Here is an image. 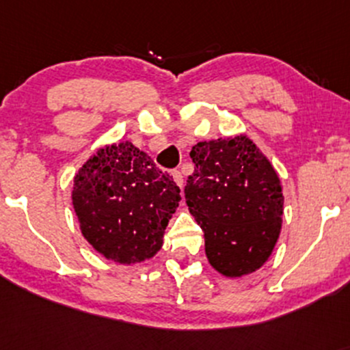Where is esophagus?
Wrapping results in <instances>:
<instances>
[{"instance_id": "esophagus-1", "label": "esophagus", "mask_w": 350, "mask_h": 350, "mask_svg": "<svg viewBox=\"0 0 350 350\" xmlns=\"http://www.w3.org/2000/svg\"><path fill=\"white\" fill-rule=\"evenodd\" d=\"M172 178H174V183L178 184L180 189H183L184 178H183V174H180V171H172Z\"/></svg>"}]
</instances>
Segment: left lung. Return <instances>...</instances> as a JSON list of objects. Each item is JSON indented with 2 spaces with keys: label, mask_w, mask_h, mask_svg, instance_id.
Masks as SVG:
<instances>
[{
  "label": "left lung",
  "mask_w": 350,
  "mask_h": 350,
  "mask_svg": "<svg viewBox=\"0 0 350 350\" xmlns=\"http://www.w3.org/2000/svg\"><path fill=\"white\" fill-rule=\"evenodd\" d=\"M191 158L194 172L184 194L204 232L208 263L230 278L258 270L281 230L276 171L247 136L200 142Z\"/></svg>",
  "instance_id": "1"
}]
</instances>
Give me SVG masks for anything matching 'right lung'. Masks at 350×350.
<instances>
[{
	"label": "right lung",
	"mask_w": 350,
	"mask_h": 350,
	"mask_svg": "<svg viewBox=\"0 0 350 350\" xmlns=\"http://www.w3.org/2000/svg\"><path fill=\"white\" fill-rule=\"evenodd\" d=\"M180 189L133 143L102 148L80 167L72 204L80 230L116 263H138L161 248Z\"/></svg>",
	"instance_id": "right-lung-1"
}]
</instances>
